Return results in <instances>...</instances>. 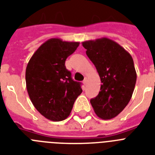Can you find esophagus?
<instances>
[{"mask_svg": "<svg viewBox=\"0 0 155 155\" xmlns=\"http://www.w3.org/2000/svg\"><path fill=\"white\" fill-rule=\"evenodd\" d=\"M87 78L84 77V80H83V84H84V85H86V84H87Z\"/></svg>", "mask_w": 155, "mask_h": 155, "instance_id": "34e87169", "label": "esophagus"}]
</instances>
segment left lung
Here are the masks:
<instances>
[{
  "label": "left lung",
  "mask_w": 155,
  "mask_h": 155,
  "mask_svg": "<svg viewBox=\"0 0 155 155\" xmlns=\"http://www.w3.org/2000/svg\"><path fill=\"white\" fill-rule=\"evenodd\" d=\"M101 80L99 94L90 100L94 111L103 119L116 117L131 99L137 75L130 54L108 38L82 43Z\"/></svg>",
  "instance_id": "8db88e82"
}]
</instances>
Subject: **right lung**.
I'll use <instances>...</instances> for the list:
<instances>
[{"label":"right lung","instance_id":"add662e5","mask_svg":"<svg viewBox=\"0 0 155 155\" xmlns=\"http://www.w3.org/2000/svg\"><path fill=\"white\" fill-rule=\"evenodd\" d=\"M79 42L49 39L32 55L26 68V87L32 104L51 121L68 118L75 99L82 93L81 83L74 81L65 60Z\"/></svg>","mask_w":155,"mask_h":155}]
</instances>
